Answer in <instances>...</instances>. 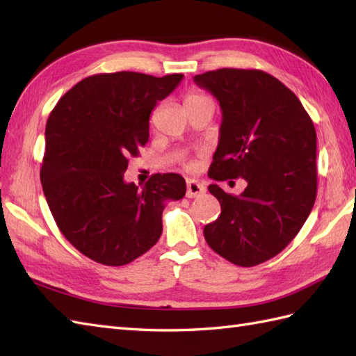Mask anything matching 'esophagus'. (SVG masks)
<instances>
[{
  "mask_svg": "<svg viewBox=\"0 0 356 356\" xmlns=\"http://www.w3.org/2000/svg\"><path fill=\"white\" fill-rule=\"evenodd\" d=\"M205 193V186L202 184H199L197 180H188L186 182V197L194 199V197H199Z\"/></svg>",
  "mask_w": 356,
  "mask_h": 356,
  "instance_id": "obj_1",
  "label": "esophagus"
}]
</instances>
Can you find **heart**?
Here are the masks:
<instances>
[{
	"label": "heart",
	"mask_w": 356,
	"mask_h": 356,
	"mask_svg": "<svg viewBox=\"0 0 356 356\" xmlns=\"http://www.w3.org/2000/svg\"><path fill=\"white\" fill-rule=\"evenodd\" d=\"M205 99H208V97L200 95V93H190V95H186V97H185V105H191V104L205 101Z\"/></svg>",
	"instance_id": "b5f03b06"
}]
</instances>
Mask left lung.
Returning a JSON list of instances; mask_svg holds the SVG:
<instances>
[{"instance_id":"8db88e82","label":"left lung","mask_w":356,"mask_h":356,"mask_svg":"<svg viewBox=\"0 0 356 356\" xmlns=\"http://www.w3.org/2000/svg\"><path fill=\"white\" fill-rule=\"evenodd\" d=\"M194 82L220 104V139L208 176L241 177L240 195L213 184L222 214L203 229L207 243L237 266H255L297 236L316 197V133L283 82L261 70L218 69Z\"/></svg>"}]
</instances>
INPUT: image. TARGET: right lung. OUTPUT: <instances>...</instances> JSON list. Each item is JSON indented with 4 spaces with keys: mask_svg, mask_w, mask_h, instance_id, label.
<instances>
[{
    "mask_svg": "<svg viewBox=\"0 0 356 356\" xmlns=\"http://www.w3.org/2000/svg\"><path fill=\"white\" fill-rule=\"evenodd\" d=\"M184 74H93L69 90L45 125L41 184L59 231L81 254L107 266L131 263L162 234L165 202L182 199L185 179L153 174L127 184L128 157L148 142L149 115Z\"/></svg>",
    "mask_w": 356,
    "mask_h": 356,
    "instance_id": "1",
    "label": "right lung"
}]
</instances>
